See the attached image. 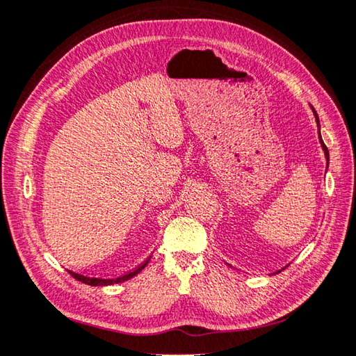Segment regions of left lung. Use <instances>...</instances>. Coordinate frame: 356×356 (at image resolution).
<instances>
[{
    "mask_svg": "<svg viewBox=\"0 0 356 356\" xmlns=\"http://www.w3.org/2000/svg\"><path fill=\"white\" fill-rule=\"evenodd\" d=\"M314 115H316V120H317V123H318V118H317V113L314 112ZM318 136H320V131H318ZM320 143H322V148H323V151H325V157H326V161L330 159V153H328V148H326V145L323 143V140H322V137H320Z\"/></svg>",
    "mask_w": 356,
    "mask_h": 356,
    "instance_id": "obj_1",
    "label": "left lung"
}]
</instances>
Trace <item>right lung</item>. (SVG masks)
I'll use <instances>...</instances> for the list:
<instances>
[{
  "label": "right lung",
  "instance_id": "right-lung-1",
  "mask_svg": "<svg viewBox=\"0 0 356 356\" xmlns=\"http://www.w3.org/2000/svg\"><path fill=\"white\" fill-rule=\"evenodd\" d=\"M148 260H149V259L145 260L142 265H138V266L136 268V270L127 271V273H124V275H121V276H118V277L102 279V277H88V276H83V275H77V273H72V271H69V273H71L72 277H75V279H77V281L83 282V284H88V285H112V284H118V282L127 281V279H131V277H134L136 275H138V273L142 271L145 266H147Z\"/></svg>",
  "mask_w": 356,
  "mask_h": 356
}]
</instances>
